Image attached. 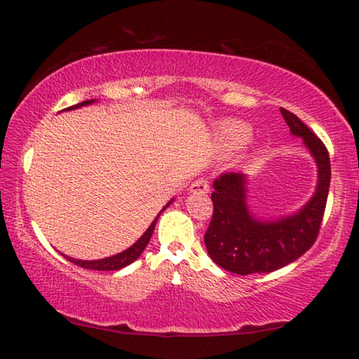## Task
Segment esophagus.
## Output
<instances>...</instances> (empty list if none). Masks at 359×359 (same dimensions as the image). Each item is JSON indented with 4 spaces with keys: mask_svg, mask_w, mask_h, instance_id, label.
Instances as JSON below:
<instances>
[{
    "mask_svg": "<svg viewBox=\"0 0 359 359\" xmlns=\"http://www.w3.org/2000/svg\"><path fill=\"white\" fill-rule=\"evenodd\" d=\"M191 192L198 194H208L210 192V183L205 178H198L191 184Z\"/></svg>",
    "mask_w": 359,
    "mask_h": 359,
    "instance_id": "obj_1",
    "label": "esophagus"
}]
</instances>
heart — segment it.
<instances>
[{
  "label": "heart",
  "mask_w": 359,
  "mask_h": 359,
  "mask_svg": "<svg viewBox=\"0 0 359 359\" xmlns=\"http://www.w3.org/2000/svg\"><path fill=\"white\" fill-rule=\"evenodd\" d=\"M250 128L248 124L240 123V121H230L225 123L221 132H219V140H221L222 147L227 149H235L243 147L250 138Z\"/></svg>",
  "instance_id": "1"
}]
</instances>
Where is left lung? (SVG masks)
<instances>
[{
	"mask_svg": "<svg viewBox=\"0 0 359 359\" xmlns=\"http://www.w3.org/2000/svg\"><path fill=\"white\" fill-rule=\"evenodd\" d=\"M293 135L304 140L318 165L317 191L303 210L290 217L262 222L246 205V173H222L212 183V217L205 233L211 260L235 274L271 273L299 259L316 243L323 221L331 181V162L323 142L293 115L280 109Z\"/></svg>",
	"mask_w": 359,
	"mask_h": 359,
	"instance_id": "1",
	"label": "left lung"
}]
</instances>
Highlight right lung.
<instances>
[{"instance_id":"1","label":"right lung","mask_w":359,"mask_h":359,"mask_svg":"<svg viewBox=\"0 0 359 359\" xmlns=\"http://www.w3.org/2000/svg\"><path fill=\"white\" fill-rule=\"evenodd\" d=\"M91 102H94V100H83V102H80V104H77V105L69 107L67 110L79 109V107L88 105V104H91ZM170 203H172V202H170ZM170 203H168V205H170ZM168 205H167V206H168ZM163 210H165V208H163ZM163 210H162V211H163ZM162 211H161V212H162ZM161 212H159V215H157V217L154 219L153 224L149 225L148 230L144 231L140 240H138V241L134 244V246H130L129 249H126L124 252H119V254L113 255V257H107V259H102V260H77V259H71V257H67V255H65V257H66V259H67L69 262L74 263V265L81 266V268H86V269H96V271H115V269H121V268H124V266H128V265H130L132 262H135V260L138 259V257L142 255L144 248H147V244L149 243L151 235H153L154 227H156V222H157V219H159Z\"/></svg>"}]
</instances>
